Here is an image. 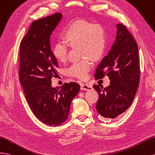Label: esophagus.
<instances>
[{
  "label": "esophagus",
  "instance_id": "1",
  "mask_svg": "<svg viewBox=\"0 0 155 155\" xmlns=\"http://www.w3.org/2000/svg\"><path fill=\"white\" fill-rule=\"evenodd\" d=\"M81 90H85V91H91L92 89V86L88 84H82L81 86Z\"/></svg>",
  "mask_w": 155,
  "mask_h": 155
}]
</instances>
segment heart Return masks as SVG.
<instances>
[{
    "label": "heart",
    "mask_w": 155,
    "mask_h": 155,
    "mask_svg": "<svg viewBox=\"0 0 155 155\" xmlns=\"http://www.w3.org/2000/svg\"><path fill=\"white\" fill-rule=\"evenodd\" d=\"M64 41L56 42L53 47L55 59L64 62L67 59L68 44L80 46L81 57L83 59L74 63L68 68L67 74L71 77L84 79L87 78L92 67V61L101 58L106 45V35L104 28L100 24H92L85 20H78L70 24L64 31Z\"/></svg>",
    "instance_id": "1"
}]
</instances>
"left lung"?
<instances>
[{
	"instance_id": "1",
	"label": "left lung",
	"mask_w": 155,
	"mask_h": 155,
	"mask_svg": "<svg viewBox=\"0 0 155 155\" xmlns=\"http://www.w3.org/2000/svg\"><path fill=\"white\" fill-rule=\"evenodd\" d=\"M116 38L107 55L96 70V79L109 77L106 88L93 85L99 94L96 110L105 118L114 119L126 111L134 101L139 79L138 46L125 26L116 25Z\"/></svg>"
}]
</instances>
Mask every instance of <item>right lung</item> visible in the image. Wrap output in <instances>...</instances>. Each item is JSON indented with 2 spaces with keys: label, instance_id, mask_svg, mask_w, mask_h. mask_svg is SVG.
Wrapping results in <instances>:
<instances>
[{
  "label": "right lung",
  "instance_id": "add662e5",
  "mask_svg": "<svg viewBox=\"0 0 155 155\" xmlns=\"http://www.w3.org/2000/svg\"><path fill=\"white\" fill-rule=\"evenodd\" d=\"M61 13L35 20L21 41L19 79L32 112L50 126H58L69 117L73 99L80 91L77 82L53 88L51 78L58 63L53 56L50 36L62 19Z\"/></svg>",
  "mask_w": 155,
  "mask_h": 155
}]
</instances>
